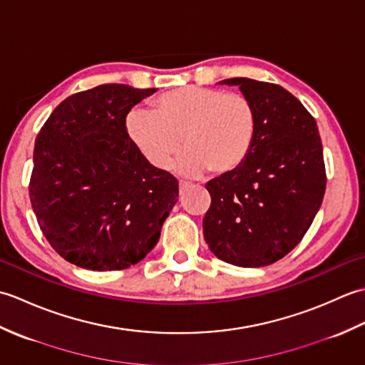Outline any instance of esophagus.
I'll use <instances>...</instances> for the list:
<instances>
[{"mask_svg":"<svg viewBox=\"0 0 365 365\" xmlns=\"http://www.w3.org/2000/svg\"><path fill=\"white\" fill-rule=\"evenodd\" d=\"M187 187H190L188 182H180V183H178V188H180V191H183Z\"/></svg>","mask_w":365,"mask_h":365,"instance_id":"esophagus-1","label":"esophagus"}]
</instances>
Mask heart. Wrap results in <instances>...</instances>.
<instances>
[{
    "label": "heart",
    "instance_id": "b5f03b06",
    "mask_svg": "<svg viewBox=\"0 0 365 365\" xmlns=\"http://www.w3.org/2000/svg\"><path fill=\"white\" fill-rule=\"evenodd\" d=\"M125 125L130 141L153 168L166 169L183 144L188 150L175 163L178 173L229 174L250 157L257 113L238 92L185 86L160 96L152 111L131 110Z\"/></svg>",
    "mask_w": 365,
    "mask_h": 365
}]
</instances>
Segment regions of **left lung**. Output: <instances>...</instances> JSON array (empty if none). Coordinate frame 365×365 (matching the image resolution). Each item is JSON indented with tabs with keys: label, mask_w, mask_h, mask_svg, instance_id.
<instances>
[{
	"label": "left lung",
	"mask_w": 365,
	"mask_h": 365,
	"mask_svg": "<svg viewBox=\"0 0 365 365\" xmlns=\"http://www.w3.org/2000/svg\"><path fill=\"white\" fill-rule=\"evenodd\" d=\"M257 113L250 157L205 185L212 205L204 238L222 262L259 268L282 259L304 237L327 188L319 127L299 100L273 83L229 78Z\"/></svg>",
	"instance_id": "8db88e82"
}]
</instances>
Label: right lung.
Masks as SVG:
<instances>
[{
  "instance_id": "right-lung-1",
  "label": "right lung",
  "mask_w": 365,
  "mask_h": 365,
  "mask_svg": "<svg viewBox=\"0 0 365 365\" xmlns=\"http://www.w3.org/2000/svg\"><path fill=\"white\" fill-rule=\"evenodd\" d=\"M157 89L102 84L66 98L38 131L31 205L61 257L92 271L141 262L177 202L178 182L130 141L125 118Z\"/></svg>"
}]
</instances>
